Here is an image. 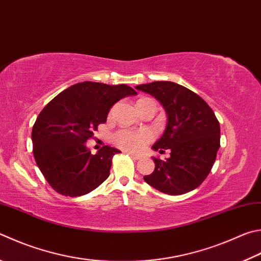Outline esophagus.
Here are the masks:
<instances>
[{
    "label": "esophagus",
    "mask_w": 261,
    "mask_h": 261,
    "mask_svg": "<svg viewBox=\"0 0 261 261\" xmlns=\"http://www.w3.org/2000/svg\"><path fill=\"white\" fill-rule=\"evenodd\" d=\"M127 154H129L132 159H135V160H140L141 159V155H138V154H135V153H132V151H126Z\"/></svg>",
    "instance_id": "1"
}]
</instances>
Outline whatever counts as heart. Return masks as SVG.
I'll list each match as a JSON object with an SVG mask.
<instances>
[{"label": "heart", "instance_id": "heart-1", "mask_svg": "<svg viewBox=\"0 0 261 261\" xmlns=\"http://www.w3.org/2000/svg\"><path fill=\"white\" fill-rule=\"evenodd\" d=\"M153 138L150 131H132L120 130L114 135V141L117 146L127 150H140Z\"/></svg>", "mask_w": 261, "mask_h": 261}]
</instances>
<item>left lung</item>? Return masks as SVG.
I'll return each mask as SVG.
<instances>
[{
  "instance_id": "8db88e82",
  "label": "left lung",
  "mask_w": 261,
  "mask_h": 261,
  "mask_svg": "<svg viewBox=\"0 0 261 261\" xmlns=\"http://www.w3.org/2000/svg\"><path fill=\"white\" fill-rule=\"evenodd\" d=\"M137 90L150 94L164 108L167 126L151 147L170 158H151L154 171L145 181L169 195H181L197 188L210 173L220 147V125L215 113L191 90L169 81L140 84Z\"/></svg>"
}]
</instances>
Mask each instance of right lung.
Instances as JSON below:
<instances>
[{
  "label": "right lung",
  "mask_w": 261,
  "mask_h": 261,
  "mask_svg": "<svg viewBox=\"0 0 261 261\" xmlns=\"http://www.w3.org/2000/svg\"><path fill=\"white\" fill-rule=\"evenodd\" d=\"M125 84L81 82L64 90L37 116L32 130L33 154L50 186L65 196H82L110 176L117 148L103 146L91 154L87 140L111 107L122 98L136 96Z\"/></svg>",
  "instance_id": "1"
}]
</instances>
